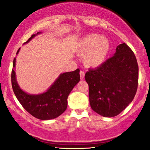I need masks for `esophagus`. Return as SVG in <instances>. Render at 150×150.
<instances>
[{
	"instance_id": "esophagus-1",
	"label": "esophagus",
	"mask_w": 150,
	"mask_h": 150,
	"mask_svg": "<svg viewBox=\"0 0 150 150\" xmlns=\"http://www.w3.org/2000/svg\"><path fill=\"white\" fill-rule=\"evenodd\" d=\"M80 79H81V80H83L84 77H85V73H84V71L81 70V71L80 72Z\"/></svg>"
}]
</instances>
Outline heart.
Masks as SVG:
<instances>
[{
    "label": "heart",
    "instance_id": "obj_1",
    "mask_svg": "<svg viewBox=\"0 0 150 150\" xmlns=\"http://www.w3.org/2000/svg\"><path fill=\"white\" fill-rule=\"evenodd\" d=\"M111 43L107 37L97 34L83 37L77 45V52L82 56L84 65L88 68H97L104 63L109 52Z\"/></svg>",
    "mask_w": 150,
    "mask_h": 150
}]
</instances>
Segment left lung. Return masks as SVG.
I'll list each match as a JSON object with an SVG mask.
<instances>
[{
    "label": "left lung",
    "instance_id": "obj_1",
    "mask_svg": "<svg viewBox=\"0 0 150 150\" xmlns=\"http://www.w3.org/2000/svg\"><path fill=\"white\" fill-rule=\"evenodd\" d=\"M85 78L93 111L104 117L116 116L132 102L137 92L138 65L135 54L126 44H119L112 57L89 70Z\"/></svg>",
    "mask_w": 150,
    "mask_h": 150
}]
</instances>
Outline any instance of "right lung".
I'll return each instance as SVG.
<instances>
[{
    "label": "right lung",
    "instance_id": "obj_1",
    "mask_svg": "<svg viewBox=\"0 0 150 150\" xmlns=\"http://www.w3.org/2000/svg\"><path fill=\"white\" fill-rule=\"evenodd\" d=\"M41 33L39 32L32 35L25 44L30 42L34 37ZM15 62L16 58H15L11 74L12 87L17 99L26 111L40 120L53 119L64 112L68 106V95L80 80V70L61 73L45 92L31 94L22 90L17 82Z\"/></svg>",
    "mask_w": 150,
    "mask_h": 150
}]
</instances>
